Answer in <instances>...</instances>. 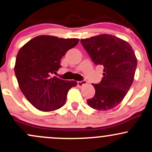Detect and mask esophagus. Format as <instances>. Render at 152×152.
Instances as JSON below:
<instances>
[{"instance_id": "obj_1", "label": "esophagus", "mask_w": 152, "mask_h": 152, "mask_svg": "<svg viewBox=\"0 0 152 152\" xmlns=\"http://www.w3.org/2000/svg\"><path fill=\"white\" fill-rule=\"evenodd\" d=\"M86 84H87L86 81H78V82H77L78 86H79V87H81V86H84V85Z\"/></svg>"}]
</instances>
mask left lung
<instances>
[{"mask_svg":"<svg viewBox=\"0 0 152 152\" xmlns=\"http://www.w3.org/2000/svg\"><path fill=\"white\" fill-rule=\"evenodd\" d=\"M81 42L93 62L104 68L101 82L93 84L95 95L88 99V104L99 111L113 109L122 102L134 80L137 58L132 47L107 34L82 39Z\"/></svg>","mask_w":152,"mask_h":152,"instance_id":"8db88e82","label":"left lung"}]
</instances>
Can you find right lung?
Here are the masks:
<instances>
[{
	"instance_id": "right-lung-1",
	"label": "right lung",
	"mask_w": 152,
	"mask_h": 152,
	"mask_svg": "<svg viewBox=\"0 0 152 152\" xmlns=\"http://www.w3.org/2000/svg\"><path fill=\"white\" fill-rule=\"evenodd\" d=\"M76 38L63 39L40 35L26 42L18 52L14 72L21 92L34 107L43 112L59 109L65 104L68 90L75 81L52 77L68 50L79 43Z\"/></svg>"
}]
</instances>
